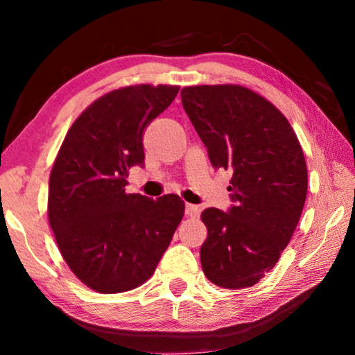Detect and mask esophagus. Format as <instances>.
I'll return each mask as SVG.
<instances>
[{
    "instance_id": "esophagus-1",
    "label": "esophagus",
    "mask_w": 355,
    "mask_h": 355,
    "mask_svg": "<svg viewBox=\"0 0 355 355\" xmlns=\"http://www.w3.org/2000/svg\"><path fill=\"white\" fill-rule=\"evenodd\" d=\"M186 216H189V218H197V216H198V207H197V205H191V203H187V205H186Z\"/></svg>"
}]
</instances>
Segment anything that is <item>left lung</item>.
I'll list each match as a JSON object with an SVG mask.
<instances>
[{"label": "left lung", "instance_id": "8db88e82", "mask_svg": "<svg viewBox=\"0 0 355 355\" xmlns=\"http://www.w3.org/2000/svg\"><path fill=\"white\" fill-rule=\"evenodd\" d=\"M181 100L211 166L232 173V207L202 213L203 273L220 288H250L278 263L300 220L307 197L302 147L284 114L245 87H186Z\"/></svg>", "mask_w": 355, "mask_h": 355}]
</instances>
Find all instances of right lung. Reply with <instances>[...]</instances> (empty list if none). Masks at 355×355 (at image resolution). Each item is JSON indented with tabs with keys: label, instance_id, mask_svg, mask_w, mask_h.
Returning <instances> with one entry per match:
<instances>
[{
	"label": "right lung",
	"instance_id": "obj_1",
	"mask_svg": "<svg viewBox=\"0 0 355 355\" xmlns=\"http://www.w3.org/2000/svg\"><path fill=\"white\" fill-rule=\"evenodd\" d=\"M176 85H130L95 100L67 130L53 164L48 220L62 259L103 294L153 275L184 216L168 193H128L129 169L145 166L144 130L176 98Z\"/></svg>",
	"mask_w": 355,
	"mask_h": 355
}]
</instances>
